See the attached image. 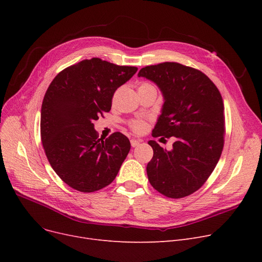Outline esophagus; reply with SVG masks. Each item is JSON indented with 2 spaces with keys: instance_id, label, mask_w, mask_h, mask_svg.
Segmentation results:
<instances>
[{
  "instance_id": "1",
  "label": "esophagus",
  "mask_w": 262,
  "mask_h": 262,
  "mask_svg": "<svg viewBox=\"0 0 262 262\" xmlns=\"http://www.w3.org/2000/svg\"><path fill=\"white\" fill-rule=\"evenodd\" d=\"M140 142H141V140H136V139H132V140H130V144H132L133 147L138 146V145L140 144Z\"/></svg>"
}]
</instances>
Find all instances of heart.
<instances>
[{
	"mask_svg": "<svg viewBox=\"0 0 262 262\" xmlns=\"http://www.w3.org/2000/svg\"><path fill=\"white\" fill-rule=\"evenodd\" d=\"M149 89H156L150 82L147 81H142L141 84L139 85V92L142 91H146ZM128 126L130 127V129L137 134H142L143 132H145L146 127H147V124L145 122V120L143 119H133L128 122Z\"/></svg>",
	"mask_w": 262,
	"mask_h": 262,
	"instance_id": "obj_1",
	"label": "heart"
}]
</instances>
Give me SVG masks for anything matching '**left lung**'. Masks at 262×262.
I'll use <instances>...</instances> for the list:
<instances>
[{
    "mask_svg": "<svg viewBox=\"0 0 262 262\" xmlns=\"http://www.w3.org/2000/svg\"><path fill=\"white\" fill-rule=\"evenodd\" d=\"M138 76L154 81L164 98L152 136L176 139L172 150L148 141L154 150L146 166L149 184L167 198L188 196L206 183L221 157L222 95L207 75L178 62L144 67Z\"/></svg>",
    "mask_w": 262,
    "mask_h": 262,
    "instance_id": "1",
    "label": "left lung"
}]
</instances>
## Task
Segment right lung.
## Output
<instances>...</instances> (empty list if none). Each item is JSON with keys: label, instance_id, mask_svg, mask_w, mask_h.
<instances>
[{"label": "right lung", "instance_id": "add662e5", "mask_svg": "<svg viewBox=\"0 0 262 262\" xmlns=\"http://www.w3.org/2000/svg\"><path fill=\"white\" fill-rule=\"evenodd\" d=\"M137 70L94 57L63 69L52 80L41 106V141L51 167L68 186L89 193L114 182L130 142L119 132L99 138L93 121L110 112L116 90Z\"/></svg>", "mask_w": 262, "mask_h": 262}]
</instances>
